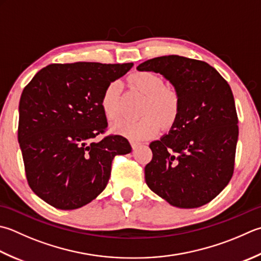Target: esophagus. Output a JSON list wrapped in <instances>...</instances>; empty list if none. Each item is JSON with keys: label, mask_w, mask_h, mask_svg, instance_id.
Wrapping results in <instances>:
<instances>
[{"label": "esophagus", "mask_w": 261, "mask_h": 261, "mask_svg": "<svg viewBox=\"0 0 261 261\" xmlns=\"http://www.w3.org/2000/svg\"><path fill=\"white\" fill-rule=\"evenodd\" d=\"M130 144H131V147H132V149H137L138 147H139L141 144L140 142H138V141H135V140H131L130 141Z\"/></svg>", "instance_id": "1"}]
</instances>
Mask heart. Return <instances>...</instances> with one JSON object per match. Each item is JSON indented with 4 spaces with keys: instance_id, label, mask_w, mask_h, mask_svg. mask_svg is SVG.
<instances>
[{
    "instance_id": "b5f03b06",
    "label": "heart",
    "mask_w": 261,
    "mask_h": 261,
    "mask_svg": "<svg viewBox=\"0 0 261 261\" xmlns=\"http://www.w3.org/2000/svg\"><path fill=\"white\" fill-rule=\"evenodd\" d=\"M130 83L145 96L141 106L140 119H124L116 122L113 130L116 134L134 140H142L156 135L162 125H171L180 111V94L173 86L164 85L160 75L140 71L130 75ZM100 106L105 116L111 121L122 115L121 84L112 81L106 86L100 98Z\"/></svg>"
}]
</instances>
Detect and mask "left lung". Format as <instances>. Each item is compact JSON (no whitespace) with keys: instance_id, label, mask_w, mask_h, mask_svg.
Returning a JSON list of instances; mask_svg holds the SVG:
<instances>
[{"instance_id":"left-lung-1","label":"left lung","mask_w":261,"mask_h":261,"mask_svg":"<svg viewBox=\"0 0 261 261\" xmlns=\"http://www.w3.org/2000/svg\"><path fill=\"white\" fill-rule=\"evenodd\" d=\"M137 70L162 74L181 100L168 135L149 145L147 186L172 206L206 205L228 185L234 171L239 126L231 87L212 65L185 56H160Z\"/></svg>"}]
</instances>
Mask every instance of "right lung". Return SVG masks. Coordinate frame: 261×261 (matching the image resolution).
<instances>
[{
    "label": "right lung",
    "instance_id": "add662e5",
    "mask_svg": "<svg viewBox=\"0 0 261 261\" xmlns=\"http://www.w3.org/2000/svg\"><path fill=\"white\" fill-rule=\"evenodd\" d=\"M132 65L49 64L24 87L18 140L28 185L48 205L71 211L89 203L106 188L113 158L131 151L122 136L94 139L107 129L104 89Z\"/></svg>",
    "mask_w": 261,
    "mask_h": 261
}]
</instances>
